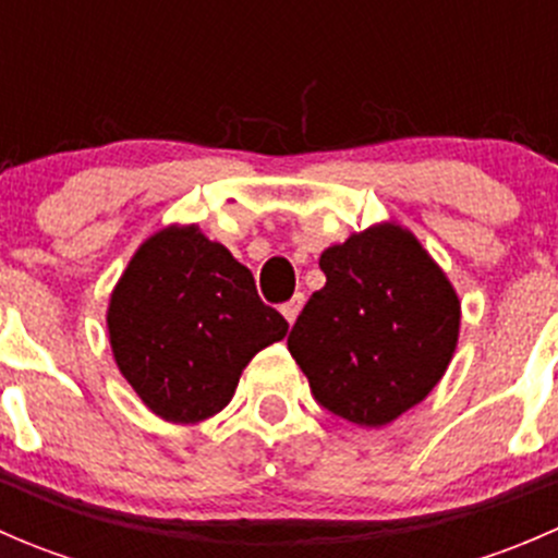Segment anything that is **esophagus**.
<instances>
[{
    "label": "esophagus",
    "instance_id": "obj_1",
    "mask_svg": "<svg viewBox=\"0 0 558 558\" xmlns=\"http://www.w3.org/2000/svg\"><path fill=\"white\" fill-rule=\"evenodd\" d=\"M302 305H305V294H294L289 302H283V305H280V313L286 315V320H289V324H294L296 315H300V311H302Z\"/></svg>",
    "mask_w": 558,
    "mask_h": 558
}]
</instances>
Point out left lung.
I'll return each mask as SVG.
<instances>
[{"instance_id": "left-lung-1", "label": "left lung", "mask_w": 558, "mask_h": 558, "mask_svg": "<svg viewBox=\"0 0 558 558\" xmlns=\"http://www.w3.org/2000/svg\"><path fill=\"white\" fill-rule=\"evenodd\" d=\"M326 286L307 300L289 351L315 402L359 426L418 404L459 340V296L418 240L384 223L320 253Z\"/></svg>"}]
</instances>
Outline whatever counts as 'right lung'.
<instances>
[{"mask_svg": "<svg viewBox=\"0 0 558 558\" xmlns=\"http://www.w3.org/2000/svg\"><path fill=\"white\" fill-rule=\"evenodd\" d=\"M107 329L137 397L165 421L196 424L227 408L245 364L289 324L227 247L196 227H170L129 262Z\"/></svg>", "mask_w": 558, "mask_h": 558, "instance_id": "1", "label": "right lung"}]
</instances>
